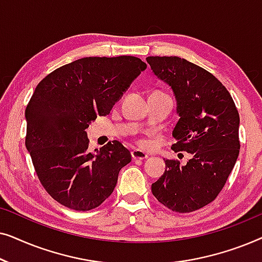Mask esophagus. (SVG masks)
Masks as SVG:
<instances>
[{
    "label": "esophagus",
    "mask_w": 262,
    "mask_h": 262,
    "mask_svg": "<svg viewBox=\"0 0 262 262\" xmlns=\"http://www.w3.org/2000/svg\"><path fill=\"white\" fill-rule=\"evenodd\" d=\"M131 156L134 160H144L148 157V154L142 151V150H139V149H134L131 151Z\"/></svg>",
    "instance_id": "esophagus-1"
}]
</instances>
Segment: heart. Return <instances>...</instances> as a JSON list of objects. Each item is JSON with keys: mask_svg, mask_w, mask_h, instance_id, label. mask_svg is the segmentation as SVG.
<instances>
[{"mask_svg": "<svg viewBox=\"0 0 262 262\" xmlns=\"http://www.w3.org/2000/svg\"><path fill=\"white\" fill-rule=\"evenodd\" d=\"M141 143H144V142H143V141H141Z\"/></svg>", "mask_w": 262, "mask_h": 262, "instance_id": "1", "label": "heart"}]
</instances>
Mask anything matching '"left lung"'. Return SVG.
<instances>
[{
    "mask_svg": "<svg viewBox=\"0 0 262 262\" xmlns=\"http://www.w3.org/2000/svg\"><path fill=\"white\" fill-rule=\"evenodd\" d=\"M154 74L173 89L179 121L175 152L191 154L187 164L166 160V170L151 185L155 198L179 213L212 203L224 187L239 152V116L230 93L202 67L177 56L148 57Z\"/></svg>",
    "mask_w": 262,
    "mask_h": 262,
    "instance_id": "1",
    "label": "left lung"
}]
</instances>
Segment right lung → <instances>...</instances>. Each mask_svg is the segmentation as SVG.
<instances>
[{
    "instance_id": "1",
    "label": "right lung",
    "mask_w": 262,
    "mask_h": 262,
    "mask_svg": "<svg viewBox=\"0 0 262 262\" xmlns=\"http://www.w3.org/2000/svg\"><path fill=\"white\" fill-rule=\"evenodd\" d=\"M145 68L134 56L84 57L50 73L35 88L25 111V144L42 187L68 209L101 205L131 162L118 141L89 151L85 128L111 112Z\"/></svg>"
}]
</instances>
